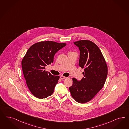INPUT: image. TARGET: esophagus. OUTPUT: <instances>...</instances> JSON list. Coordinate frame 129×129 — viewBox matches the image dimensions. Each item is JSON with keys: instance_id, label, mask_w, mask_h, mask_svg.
I'll use <instances>...</instances> for the list:
<instances>
[{"instance_id": "1", "label": "esophagus", "mask_w": 129, "mask_h": 129, "mask_svg": "<svg viewBox=\"0 0 129 129\" xmlns=\"http://www.w3.org/2000/svg\"><path fill=\"white\" fill-rule=\"evenodd\" d=\"M66 78V77H64V76H60V78L61 80H64V79H65Z\"/></svg>"}]
</instances>
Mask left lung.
I'll list each match as a JSON object with an SVG mask.
<instances>
[{
  "mask_svg": "<svg viewBox=\"0 0 129 129\" xmlns=\"http://www.w3.org/2000/svg\"><path fill=\"white\" fill-rule=\"evenodd\" d=\"M74 44L80 51L79 65L82 69L84 68V77L80 81L73 78V84L69 89L76 102L84 103L92 99L103 88L108 67L101 50L93 42L81 40Z\"/></svg>",
  "mask_w": 129,
  "mask_h": 129,
  "instance_id": "8db88e82",
  "label": "left lung"
}]
</instances>
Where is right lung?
<instances>
[{
	"instance_id": "add662e5",
	"label": "right lung",
	"mask_w": 129,
	"mask_h": 129,
	"mask_svg": "<svg viewBox=\"0 0 129 129\" xmlns=\"http://www.w3.org/2000/svg\"><path fill=\"white\" fill-rule=\"evenodd\" d=\"M66 45L51 41L38 42L31 46L23 58V75L28 89L36 97L45 99L53 93L59 76L45 71V67L53 63L55 54Z\"/></svg>"
}]
</instances>
